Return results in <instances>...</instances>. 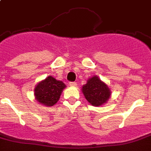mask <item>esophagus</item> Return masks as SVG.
I'll use <instances>...</instances> for the list:
<instances>
[{
    "label": "esophagus",
    "instance_id": "obj_1",
    "mask_svg": "<svg viewBox=\"0 0 151 151\" xmlns=\"http://www.w3.org/2000/svg\"><path fill=\"white\" fill-rule=\"evenodd\" d=\"M69 85H70V86H77V83H76V82H70V83H69Z\"/></svg>",
    "mask_w": 151,
    "mask_h": 151
}]
</instances>
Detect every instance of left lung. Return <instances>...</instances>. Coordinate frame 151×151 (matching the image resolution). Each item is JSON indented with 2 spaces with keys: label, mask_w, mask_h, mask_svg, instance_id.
<instances>
[{
  "label": "left lung",
  "mask_w": 151,
  "mask_h": 151,
  "mask_svg": "<svg viewBox=\"0 0 151 151\" xmlns=\"http://www.w3.org/2000/svg\"><path fill=\"white\" fill-rule=\"evenodd\" d=\"M81 90L86 100L96 107L102 106L107 103L112 94L109 86L101 81L97 75L89 78Z\"/></svg>",
  "instance_id": "1"
}]
</instances>
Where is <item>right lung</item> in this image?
I'll return each mask as SVG.
<instances>
[{"instance_id": "obj_1", "label": "right lung", "mask_w": 151, "mask_h": 151, "mask_svg": "<svg viewBox=\"0 0 151 151\" xmlns=\"http://www.w3.org/2000/svg\"><path fill=\"white\" fill-rule=\"evenodd\" d=\"M66 85L49 75L37 83L34 89L35 99L38 103L46 107L53 106L59 100L61 93Z\"/></svg>"}]
</instances>
